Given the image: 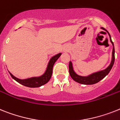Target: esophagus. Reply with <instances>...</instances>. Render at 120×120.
Masks as SVG:
<instances>
[{"label":"esophagus","mask_w":120,"mask_h":120,"mask_svg":"<svg viewBox=\"0 0 120 120\" xmlns=\"http://www.w3.org/2000/svg\"><path fill=\"white\" fill-rule=\"evenodd\" d=\"M67 50H68V49H66V48H64V49H63V51H64V52H66V51H67Z\"/></svg>","instance_id":"34e87169"}]
</instances>
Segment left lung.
<instances>
[{
	"mask_svg": "<svg viewBox=\"0 0 120 120\" xmlns=\"http://www.w3.org/2000/svg\"><path fill=\"white\" fill-rule=\"evenodd\" d=\"M101 29L104 30L106 31V32L109 35L110 37V41L111 42L113 46V50H112V60L110 62V64L109 66L105 69L102 70V71H98V72H94L92 73L91 74H90L89 75L87 76H81L78 74H77L75 72V71L73 69V67H72V62L70 61L69 64V74L71 75V78H72L74 81L78 82L79 83H82V84H84V85H92V84H94V83H98L101 80H102L104 77L106 76L107 74L109 73L110 71L111 70L112 68L113 65V63L115 62V48L114 45H113V43L112 41L111 37L109 33V32L107 30H105L104 28L101 27Z\"/></svg>",
	"mask_w": 120,
	"mask_h": 120,
	"instance_id": "left-lung-1",
	"label": "left lung"
}]
</instances>
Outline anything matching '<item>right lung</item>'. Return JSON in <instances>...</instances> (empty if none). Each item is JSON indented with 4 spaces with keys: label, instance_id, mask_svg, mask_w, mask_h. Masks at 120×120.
Masks as SVG:
<instances>
[{
    "label": "right lung",
    "instance_id": "right-lung-1",
    "mask_svg": "<svg viewBox=\"0 0 120 120\" xmlns=\"http://www.w3.org/2000/svg\"><path fill=\"white\" fill-rule=\"evenodd\" d=\"M61 55H62V53H59V54H57V55L53 56L49 60L45 73L39 77H33L26 79H20L14 76L11 72H10L9 71L8 72L14 80L24 86L30 87V88L40 87L49 82V80H50L51 76H52V69H53L54 63H55V62L57 61V59L60 57Z\"/></svg>",
    "mask_w": 120,
    "mask_h": 120
}]
</instances>
